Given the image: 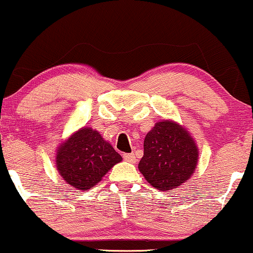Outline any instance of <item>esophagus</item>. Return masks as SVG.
Masks as SVG:
<instances>
[{
	"instance_id": "esophagus-1",
	"label": "esophagus",
	"mask_w": 253,
	"mask_h": 253,
	"mask_svg": "<svg viewBox=\"0 0 253 253\" xmlns=\"http://www.w3.org/2000/svg\"><path fill=\"white\" fill-rule=\"evenodd\" d=\"M123 159L126 161H127V163H135L136 161V158L134 155V153H129V154H124L123 155Z\"/></svg>"
}]
</instances>
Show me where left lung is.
Returning <instances> with one entry per match:
<instances>
[{
    "label": "left lung",
    "mask_w": 253,
    "mask_h": 253,
    "mask_svg": "<svg viewBox=\"0 0 253 253\" xmlns=\"http://www.w3.org/2000/svg\"><path fill=\"white\" fill-rule=\"evenodd\" d=\"M143 149L138 169L160 191L180 186L197 166V144L185 127L173 121L155 123L144 138Z\"/></svg>",
    "instance_id": "8db88e82"
}]
</instances>
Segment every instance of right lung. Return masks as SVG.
Returning <instances> with one entry per match:
<instances>
[{
	"instance_id": "right-lung-1",
	"label": "right lung",
	"mask_w": 253,
	"mask_h": 253,
	"mask_svg": "<svg viewBox=\"0 0 253 253\" xmlns=\"http://www.w3.org/2000/svg\"><path fill=\"white\" fill-rule=\"evenodd\" d=\"M56 166L69 185L86 191L96 185L122 157L96 130L81 127L58 147Z\"/></svg>"
}]
</instances>
